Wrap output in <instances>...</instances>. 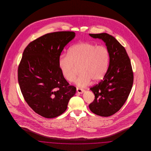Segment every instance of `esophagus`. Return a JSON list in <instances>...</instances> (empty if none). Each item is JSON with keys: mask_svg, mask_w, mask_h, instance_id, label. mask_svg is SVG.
<instances>
[{"mask_svg": "<svg viewBox=\"0 0 151 151\" xmlns=\"http://www.w3.org/2000/svg\"><path fill=\"white\" fill-rule=\"evenodd\" d=\"M76 90H77L78 93L80 94L83 93L84 92V90L83 89L80 88H78V87H77V88H76Z\"/></svg>", "mask_w": 151, "mask_h": 151, "instance_id": "esophagus-1", "label": "esophagus"}]
</instances>
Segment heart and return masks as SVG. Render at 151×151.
Instances as JSON below:
<instances>
[{
  "instance_id": "heart-1",
  "label": "heart",
  "mask_w": 151,
  "mask_h": 151,
  "mask_svg": "<svg viewBox=\"0 0 151 151\" xmlns=\"http://www.w3.org/2000/svg\"><path fill=\"white\" fill-rule=\"evenodd\" d=\"M110 52L103 45L91 42H81L71 47L68 54H63L59 58L60 70L69 82L75 80L79 67L80 75L76 84L84 86L93 81H100L108 71Z\"/></svg>"
}]
</instances>
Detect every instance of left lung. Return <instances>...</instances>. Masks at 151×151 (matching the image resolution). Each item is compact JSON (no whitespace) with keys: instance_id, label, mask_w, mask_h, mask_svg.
Returning <instances> with one entry per match:
<instances>
[{"instance_id":"8db88e82","label":"left lung","mask_w":151,"mask_h":151,"mask_svg":"<svg viewBox=\"0 0 151 151\" xmlns=\"http://www.w3.org/2000/svg\"><path fill=\"white\" fill-rule=\"evenodd\" d=\"M89 36L105 42L110 62L104 79L90 88L95 97L89 107L96 115L109 116L122 108L131 91L134 74L131 61L124 47L114 37L105 33Z\"/></svg>"}]
</instances>
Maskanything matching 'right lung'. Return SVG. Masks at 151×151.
<instances>
[{
  "mask_svg": "<svg viewBox=\"0 0 151 151\" xmlns=\"http://www.w3.org/2000/svg\"><path fill=\"white\" fill-rule=\"evenodd\" d=\"M73 32L46 34L30 42L18 67V81L25 101L34 111L52 118L65 111L76 88L62 74L58 60Z\"/></svg>",
  "mask_w": 151,
  "mask_h": 151,
  "instance_id": "1",
  "label": "right lung"
}]
</instances>
